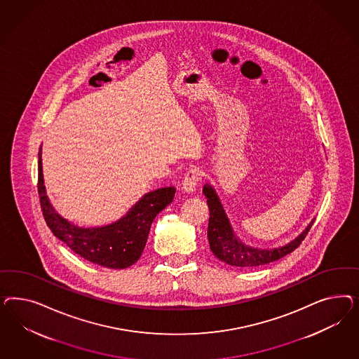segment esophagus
<instances>
[{"mask_svg":"<svg viewBox=\"0 0 359 359\" xmlns=\"http://www.w3.org/2000/svg\"><path fill=\"white\" fill-rule=\"evenodd\" d=\"M201 180V171L197 168H191L184 176V180L182 183V188L185 194H192Z\"/></svg>","mask_w":359,"mask_h":359,"instance_id":"obj_1","label":"esophagus"}]
</instances>
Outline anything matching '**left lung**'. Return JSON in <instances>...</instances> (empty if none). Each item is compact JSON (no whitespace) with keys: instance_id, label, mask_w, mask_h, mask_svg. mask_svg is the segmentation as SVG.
Listing matches in <instances>:
<instances>
[{"instance_id":"obj_1","label":"left lung","mask_w":359,"mask_h":359,"mask_svg":"<svg viewBox=\"0 0 359 359\" xmlns=\"http://www.w3.org/2000/svg\"><path fill=\"white\" fill-rule=\"evenodd\" d=\"M203 194L208 198L210 215L208 224V241L210 250L219 261L234 267H255L280 259L284 255L292 252L302 243L315 221V218H312V221L297 237L282 246L271 249L254 248L246 245L236 236L215 187L207 183L203 188Z\"/></svg>"}]
</instances>
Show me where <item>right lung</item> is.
Returning a JSON list of instances; mask_svg holds the SVG:
<instances>
[{
	"label": "right lung",
	"instance_id": "1",
	"mask_svg": "<svg viewBox=\"0 0 359 359\" xmlns=\"http://www.w3.org/2000/svg\"><path fill=\"white\" fill-rule=\"evenodd\" d=\"M175 187L147 192L117 221L95 228H81L60 216L51 204L44 185L42 146L38 154V194L46 224L56 238L81 258L114 270L126 269L141 258L152 221L172 203Z\"/></svg>",
	"mask_w": 359,
	"mask_h": 359
}]
</instances>
